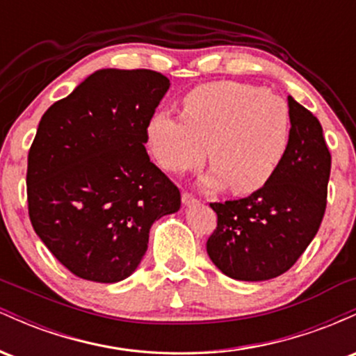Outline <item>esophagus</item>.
<instances>
[{
	"label": "esophagus",
	"mask_w": 356,
	"mask_h": 356,
	"mask_svg": "<svg viewBox=\"0 0 356 356\" xmlns=\"http://www.w3.org/2000/svg\"><path fill=\"white\" fill-rule=\"evenodd\" d=\"M182 202L186 204V206H191V204H197L199 201L194 197V195L191 194V192L184 191V192H182Z\"/></svg>",
	"instance_id": "1"
}]
</instances>
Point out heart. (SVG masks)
<instances>
[{
  "label": "heart",
  "mask_w": 356,
  "mask_h": 356,
  "mask_svg": "<svg viewBox=\"0 0 356 356\" xmlns=\"http://www.w3.org/2000/svg\"><path fill=\"white\" fill-rule=\"evenodd\" d=\"M291 137V115L283 99L254 85L214 81L191 90L182 115L157 112L147 127V144L169 172L214 165L207 186L229 184L251 194L271 181Z\"/></svg>",
  "instance_id": "1"
}]
</instances>
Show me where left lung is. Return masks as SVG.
I'll return each instance as SVG.
<instances>
[{"mask_svg":"<svg viewBox=\"0 0 356 356\" xmlns=\"http://www.w3.org/2000/svg\"><path fill=\"white\" fill-rule=\"evenodd\" d=\"M291 137L266 186L236 201L211 202L218 226L207 254L226 276L266 281L288 271L316 236L326 209L332 155L318 118L288 97Z\"/></svg>","mask_w":356,"mask_h":356,"instance_id":"obj_1","label":"left lung"}]
</instances>
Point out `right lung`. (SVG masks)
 Listing matches in <instances>:
<instances>
[{
    "instance_id": "add662e5",
    "label": "right lung",
    "mask_w": 356,
    "mask_h": 356,
    "mask_svg": "<svg viewBox=\"0 0 356 356\" xmlns=\"http://www.w3.org/2000/svg\"><path fill=\"white\" fill-rule=\"evenodd\" d=\"M169 85L145 68L99 70L40 120L28 152V214L44 246L81 280L132 275L154 220L181 207L177 186L145 150Z\"/></svg>"
}]
</instances>
